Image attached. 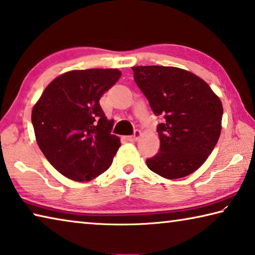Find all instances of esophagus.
Instances as JSON below:
<instances>
[{
	"label": "esophagus",
	"instance_id": "1",
	"mask_svg": "<svg viewBox=\"0 0 255 255\" xmlns=\"http://www.w3.org/2000/svg\"><path fill=\"white\" fill-rule=\"evenodd\" d=\"M141 136V132L139 131V130H136L135 131V133H133V135H131V136H127L126 137V139L128 140V141H135V140H137L138 138H139Z\"/></svg>",
	"mask_w": 255,
	"mask_h": 255
}]
</instances>
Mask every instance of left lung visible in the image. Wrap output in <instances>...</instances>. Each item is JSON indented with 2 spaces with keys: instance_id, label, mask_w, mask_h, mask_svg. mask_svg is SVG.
I'll list each match as a JSON object with an SVG mask.
<instances>
[{
  "instance_id": "1",
  "label": "left lung",
  "mask_w": 255,
  "mask_h": 255,
  "mask_svg": "<svg viewBox=\"0 0 255 255\" xmlns=\"http://www.w3.org/2000/svg\"><path fill=\"white\" fill-rule=\"evenodd\" d=\"M133 79L156 116L159 152L146 159L150 171L173 180L205 163L222 131L223 105L206 82L173 66H133Z\"/></svg>"
}]
</instances>
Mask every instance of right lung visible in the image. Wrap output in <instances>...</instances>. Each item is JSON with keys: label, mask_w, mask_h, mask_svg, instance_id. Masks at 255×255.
Masks as SVG:
<instances>
[{"label": "right lung", "mask_w": 255, "mask_h": 255, "mask_svg": "<svg viewBox=\"0 0 255 255\" xmlns=\"http://www.w3.org/2000/svg\"><path fill=\"white\" fill-rule=\"evenodd\" d=\"M122 76L117 68L74 70L47 85L32 108L38 146L59 173L77 182L96 179L109 169L120 147L112 135L114 120L99 100Z\"/></svg>", "instance_id": "obj_1"}]
</instances>
